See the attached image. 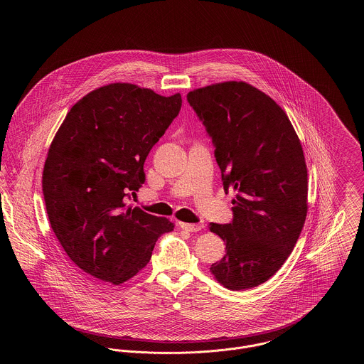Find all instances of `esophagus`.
Segmentation results:
<instances>
[{
  "instance_id": "obj_1",
  "label": "esophagus",
  "mask_w": 364,
  "mask_h": 364,
  "mask_svg": "<svg viewBox=\"0 0 364 364\" xmlns=\"http://www.w3.org/2000/svg\"><path fill=\"white\" fill-rule=\"evenodd\" d=\"M178 226L188 232H198L203 228V224H187V223H178Z\"/></svg>"
}]
</instances>
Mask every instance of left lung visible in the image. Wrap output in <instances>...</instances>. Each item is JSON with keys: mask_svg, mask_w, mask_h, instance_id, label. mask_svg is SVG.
Segmentation results:
<instances>
[{"mask_svg": "<svg viewBox=\"0 0 364 364\" xmlns=\"http://www.w3.org/2000/svg\"><path fill=\"white\" fill-rule=\"evenodd\" d=\"M187 100L213 139L224 190L236 191L233 221L208 225L226 245L210 272L230 291L251 289L288 259L307 217L300 139L282 107L250 83L195 88Z\"/></svg>", "mask_w": 364, "mask_h": 364, "instance_id": "obj_1", "label": "left lung"}]
</instances>
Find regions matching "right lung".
<instances>
[{
    "mask_svg": "<svg viewBox=\"0 0 364 364\" xmlns=\"http://www.w3.org/2000/svg\"><path fill=\"white\" fill-rule=\"evenodd\" d=\"M181 109V95L110 83L70 107L49 147L42 190L53 232L88 276L120 285L150 262L165 217L127 206L144 183L150 150Z\"/></svg>",
    "mask_w": 364,
    "mask_h": 364,
    "instance_id": "add662e5",
    "label": "right lung"
}]
</instances>
